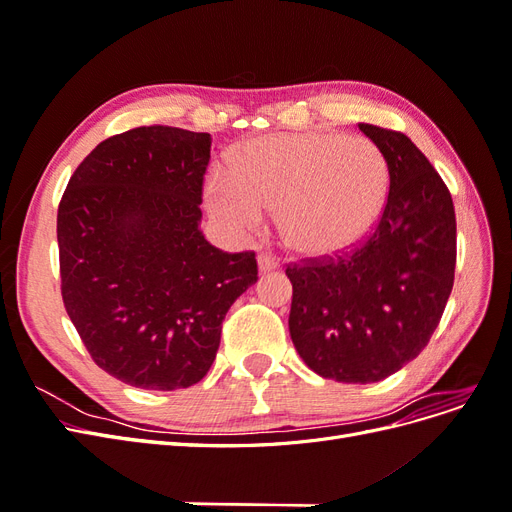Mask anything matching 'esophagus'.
Segmentation results:
<instances>
[{
    "label": "esophagus",
    "mask_w": 512,
    "mask_h": 512,
    "mask_svg": "<svg viewBox=\"0 0 512 512\" xmlns=\"http://www.w3.org/2000/svg\"><path fill=\"white\" fill-rule=\"evenodd\" d=\"M277 267H280V260H277L275 256H271V254H260V256H258V269H260L262 273L275 271Z\"/></svg>",
    "instance_id": "1"
}]
</instances>
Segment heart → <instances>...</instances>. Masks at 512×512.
Instances as JSON below:
<instances>
[{
  "label": "heart",
  "instance_id": "b5f03b06",
  "mask_svg": "<svg viewBox=\"0 0 512 512\" xmlns=\"http://www.w3.org/2000/svg\"><path fill=\"white\" fill-rule=\"evenodd\" d=\"M389 183V162L365 136L267 134L230 151L226 175L207 183V205L232 232L256 228L262 211L277 209L290 250L324 258L369 237Z\"/></svg>",
  "mask_w": 512,
  "mask_h": 512
}]
</instances>
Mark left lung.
<instances>
[{
  "label": "left lung",
  "instance_id": "obj_1",
  "mask_svg": "<svg viewBox=\"0 0 512 512\" xmlns=\"http://www.w3.org/2000/svg\"><path fill=\"white\" fill-rule=\"evenodd\" d=\"M389 162V198L369 237L342 256L288 265L290 337L318 376L367 384L416 359L455 282L451 192L406 134L359 123Z\"/></svg>",
  "mask_w": 512,
  "mask_h": 512
}]
</instances>
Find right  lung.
Segmentation results:
<instances>
[{
    "label": "right lung",
    "mask_w": 512,
    "mask_h": 512,
    "mask_svg": "<svg viewBox=\"0 0 512 512\" xmlns=\"http://www.w3.org/2000/svg\"><path fill=\"white\" fill-rule=\"evenodd\" d=\"M211 136L143 126L102 141L57 209L61 297L87 352L136 389L207 376L230 305L256 284L254 252L213 247L198 224Z\"/></svg>",
    "instance_id": "add662e5"
}]
</instances>
